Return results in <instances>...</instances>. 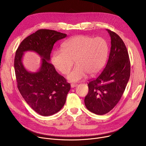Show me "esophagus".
Returning <instances> with one entry per match:
<instances>
[{
	"instance_id": "34e87169",
	"label": "esophagus",
	"mask_w": 146,
	"mask_h": 146,
	"mask_svg": "<svg viewBox=\"0 0 146 146\" xmlns=\"http://www.w3.org/2000/svg\"><path fill=\"white\" fill-rule=\"evenodd\" d=\"M71 87L72 88H74V87H77V84H73V83H72V84H71Z\"/></svg>"
}]
</instances>
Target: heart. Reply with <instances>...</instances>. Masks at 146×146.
I'll return each instance as SVG.
<instances>
[{
    "instance_id": "1",
    "label": "heart",
    "mask_w": 146,
    "mask_h": 146,
    "mask_svg": "<svg viewBox=\"0 0 146 146\" xmlns=\"http://www.w3.org/2000/svg\"><path fill=\"white\" fill-rule=\"evenodd\" d=\"M108 52V43L103 38L79 35L65 41L61 50L54 51L51 62L59 72L66 74L74 60L76 65L68 79L76 82L85 78L87 74L90 77L99 74L106 65Z\"/></svg>"
}]
</instances>
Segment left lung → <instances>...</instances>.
<instances>
[{"label": "left lung", "instance_id": "left-lung-1", "mask_svg": "<svg viewBox=\"0 0 146 146\" xmlns=\"http://www.w3.org/2000/svg\"><path fill=\"white\" fill-rule=\"evenodd\" d=\"M111 37V48L106 67L99 76L88 83L85 105L91 112L98 115L109 113L120 100L131 73L128 52L121 38L106 29Z\"/></svg>", "mask_w": 146, "mask_h": 146}]
</instances>
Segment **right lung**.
I'll return each mask as SVG.
<instances>
[{
    "label": "right lung",
    "mask_w": 146,
    "mask_h": 146,
    "mask_svg": "<svg viewBox=\"0 0 146 146\" xmlns=\"http://www.w3.org/2000/svg\"><path fill=\"white\" fill-rule=\"evenodd\" d=\"M66 36L55 31L40 29L26 37L15 52L14 69L18 90L28 105L41 115L58 112L70 89L69 83L49 62L55 43ZM27 51L35 52L42 58L40 67L36 72H29L23 65V55Z\"/></svg>",
    "instance_id": "right-lung-1"
}]
</instances>
